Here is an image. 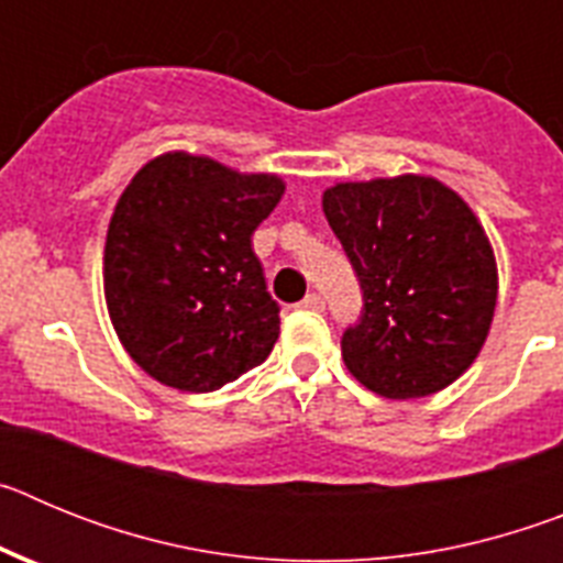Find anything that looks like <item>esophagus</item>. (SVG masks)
Returning a JSON list of instances; mask_svg holds the SVG:
<instances>
[{
	"label": "esophagus",
	"instance_id": "34e87169",
	"mask_svg": "<svg viewBox=\"0 0 563 563\" xmlns=\"http://www.w3.org/2000/svg\"><path fill=\"white\" fill-rule=\"evenodd\" d=\"M301 307H305V310H324V296H321V292H307Z\"/></svg>",
	"mask_w": 563,
	"mask_h": 563
}]
</instances>
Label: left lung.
<instances>
[{
	"label": "left lung",
	"instance_id": "1",
	"mask_svg": "<svg viewBox=\"0 0 563 563\" xmlns=\"http://www.w3.org/2000/svg\"><path fill=\"white\" fill-rule=\"evenodd\" d=\"M324 213L363 290L346 369L380 397L445 389L476 361L496 310V258L474 211L434 177L338 183Z\"/></svg>",
	"mask_w": 563,
	"mask_h": 563
}]
</instances>
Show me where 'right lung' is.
<instances>
[{
	"mask_svg": "<svg viewBox=\"0 0 563 563\" xmlns=\"http://www.w3.org/2000/svg\"><path fill=\"white\" fill-rule=\"evenodd\" d=\"M285 194L276 174L161 154L114 206L103 292L123 350L154 380L213 391L271 355L278 305L251 236Z\"/></svg>",
	"mask_w": 563,
	"mask_h": 563,
	"instance_id": "right-lung-1",
	"label": "right lung"
}]
</instances>
